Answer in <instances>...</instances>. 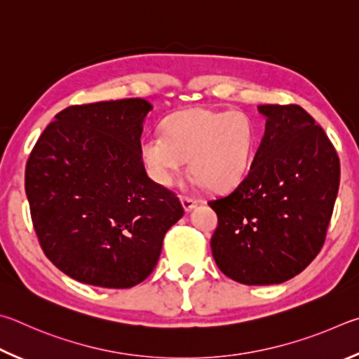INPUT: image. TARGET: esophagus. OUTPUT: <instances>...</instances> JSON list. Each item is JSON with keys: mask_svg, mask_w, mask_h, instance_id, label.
<instances>
[{"mask_svg": "<svg viewBox=\"0 0 359 359\" xmlns=\"http://www.w3.org/2000/svg\"><path fill=\"white\" fill-rule=\"evenodd\" d=\"M180 200H181V205H183V208H184L186 212L192 211L197 206V203H198L196 198H191V197H181Z\"/></svg>", "mask_w": 359, "mask_h": 359, "instance_id": "esophagus-1", "label": "esophagus"}]
</instances>
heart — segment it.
I'll list each match as a JSON object with an SVG mask.
<instances>
[{"label": "heart", "mask_w": 359, "mask_h": 359, "mask_svg": "<svg viewBox=\"0 0 359 359\" xmlns=\"http://www.w3.org/2000/svg\"><path fill=\"white\" fill-rule=\"evenodd\" d=\"M165 135L142 138L140 156L157 184L172 186L189 157L198 184L227 191L248 175L252 165L259 128L243 110L189 109L167 118Z\"/></svg>", "instance_id": "b5f03b06"}]
</instances>
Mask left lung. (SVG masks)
Here are the masks:
<instances>
[{"instance_id":"left-lung-1","label":"left lung","mask_w":359,"mask_h":359,"mask_svg":"<svg viewBox=\"0 0 359 359\" xmlns=\"http://www.w3.org/2000/svg\"><path fill=\"white\" fill-rule=\"evenodd\" d=\"M265 135L248 175L229 196L211 200L217 229L211 250L240 284L294 278L322 249L341 181L325 130L299 105H259Z\"/></svg>"}]
</instances>
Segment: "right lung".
I'll return each mask as SVG.
<instances>
[{"label": "right lung", "instance_id": "obj_1", "mask_svg": "<svg viewBox=\"0 0 359 359\" xmlns=\"http://www.w3.org/2000/svg\"><path fill=\"white\" fill-rule=\"evenodd\" d=\"M148 100L67 107L25 170L31 219L53 265L83 284L129 288L153 273L167 230L184 215L140 156Z\"/></svg>", "mask_w": 359, "mask_h": 359}]
</instances>
